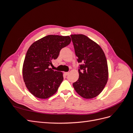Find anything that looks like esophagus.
<instances>
[{"label":"esophagus","instance_id":"esophagus-1","mask_svg":"<svg viewBox=\"0 0 133 133\" xmlns=\"http://www.w3.org/2000/svg\"><path fill=\"white\" fill-rule=\"evenodd\" d=\"M69 72H64V75H68V74H69Z\"/></svg>","mask_w":133,"mask_h":133}]
</instances>
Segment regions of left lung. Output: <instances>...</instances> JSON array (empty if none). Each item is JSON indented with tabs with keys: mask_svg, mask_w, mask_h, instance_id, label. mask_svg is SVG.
I'll list each match as a JSON object with an SVG mask.
<instances>
[{
	"mask_svg": "<svg viewBox=\"0 0 133 133\" xmlns=\"http://www.w3.org/2000/svg\"><path fill=\"white\" fill-rule=\"evenodd\" d=\"M80 65L79 79L73 85L85 99L96 97L104 89L108 79L107 60L102 48L83 34L71 35Z\"/></svg>",
	"mask_w": 133,
	"mask_h": 133,
	"instance_id": "obj_1",
	"label": "left lung"
}]
</instances>
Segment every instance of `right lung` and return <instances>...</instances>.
<instances>
[{"label":"right lung","instance_id":"1","mask_svg":"<svg viewBox=\"0 0 133 133\" xmlns=\"http://www.w3.org/2000/svg\"><path fill=\"white\" fill-rule=\"evenodd\" d=\"M71 42L69 36L49 35L31 44L23 66L24 82L31 93L40 99L50 97L63 80V73L49 68L62 48Z\"/></svg>","mask_w":133,"mask_h":133}]
</instances>
